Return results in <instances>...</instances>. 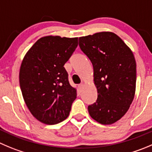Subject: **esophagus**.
Returning a JSON list of instances; mask_svg holds the SVG:
<instances>
[{"mask_svg": "<svg viewBox=\"0 0 152 152\" xmlns=\"http://www.w3.org/2000/svg\"><path fill=\"white\" fill-rule=\"evenodd\" d=\"M83 87H84V84H83V83H81V84L78 85V89L80 91H81L82 89H83Z\"/></svg>", "mask_w": 152, "mask_h": 152, "instance_id": "obj_1", "label": "esophagus"}]
</instances>
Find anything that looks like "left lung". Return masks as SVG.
Returning a JSON list of instances; mask_svg holds the SVG:
<instances>
[{
    "label": "left lung",
    "mask_w": 152,
    "mask_h": 152,
    "mask_svg": "<svg viewBox=\"0 0 152 152\" xmlns=\"http://www.w3.org/2000/svg\"><path fill=\"white\" fill-rule=\"evenodd\" d=\"M79 46L93 66L96 102L88 107L90 116L111 125L125 115L136 91L137 64L134 53L114 33L99 32L79 38Z\"/></svg>",
    "instance_id": "left-lung-1"
}]
</instances>
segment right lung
<instances>
[{
  "mask_svg": "<svg viewBox=\"0 0 152 152\" xmlns=\"http://www.w3.org/2000/svg\"><path fill=\"white\" fill-rule=\"evenodd\" d=\"M78 45L77 37L46 36L23 58L19 83L26 105L42 123L55 125L69 115L77 89L69 82L64 65Z\"/></svg>",
  "mask_w": 152,
  "mask_h": 152,
  "instance_id": "obj_1",
  "label": "right lung"
}]
</instances>
